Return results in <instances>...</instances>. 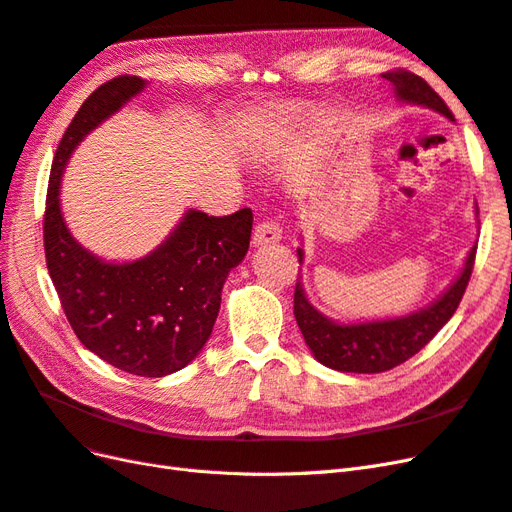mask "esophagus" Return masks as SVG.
Wrapping results in <instances>:
<instances>
[{
    "label": "esophagus",
    "mask_w": 512,
    "mask_h": 512,
    "mask_svg": "<svg viewBox=\"0 0 512 512\" xmlns=\"http://www.w3.org/2000/svg\"><path fill=\"white\" fill-rule=\"evenodd\" d=\"M282 239V228L277 226L275 222H260L254 228V237H252V245L254 247H262L269 243H277Z\"/></svg>",
    "instance_id": "34e87169"
}]
</instances>
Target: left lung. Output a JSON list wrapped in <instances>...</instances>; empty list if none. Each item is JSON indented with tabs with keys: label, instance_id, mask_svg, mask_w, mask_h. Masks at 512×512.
I'll list each match as a JSON object with an SVG mask.
<instances>
[{
	"label": "left lung",
	"instance_id": "left-lung-1",
	"mask_svg": "<svg viewBox=\"0 0 512 512\" xmlns=\"http://www.w3.org/2000/svg\"><path fill=\"white\" fill-rule=\"evenodd\" d=\"M382 76L386 81H391L397 100L427 106L431 111L455 121L451 108L444 104V100L421 76L408 70H391ZM297 256L299 265H303L301 247L297 250ZM474 258L476 245L470 250L466 265H463L457 280L446 288L442 297H438L425 309H418V312L399 318L356 324H339L320 314L307 301L299 277L297 288H294V318H297L305 344L322 365L337 371H350V374H380V371L406 363L410 356L425 348L433 335L453 318L463 292L468 288Z\"/></svg>",
	"mask_w": 512,
	"mask_h": 512
}]
</instances>
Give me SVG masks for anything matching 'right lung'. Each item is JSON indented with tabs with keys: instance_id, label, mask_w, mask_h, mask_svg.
Returning <instances> with one entry per match:
<instances>
[{
	"instance_id": "right-lung-1",
	"label": "right lung",
	"mask_w": 512,
	"mask_h": 512,
	"mask_svg": "<svg viewBox=\"0 0 512 512\" xmlns=\"http://www.w3.org/2000/svg\"><path fill=\"white\" fill-rule=\"evenodd\" d=\"M145 85L123 74L83 102L55 151L42 228L46 267L81 344L128 374L162 378L207 344L226 277L250 247L254 218L252 209L224 218L190 209L164 243L132 262H106L70 235L59 185L72 151Z\"/></svg>"
}]
</instances>
